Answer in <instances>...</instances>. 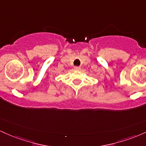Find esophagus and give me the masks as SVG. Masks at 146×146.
Listing matches in <instances>:
<instances>
[{"label":"esophagus","mask_w":146,"mask_h":146,"mask_svg":"<svg viewBox=\"0 0 146 146\" xmlns=\"http://www.w3.org/2000/svg\"><path fill=\"white\" fill-rule=\"evenodd\" d=\"M74 69L75 71H79V70L81 69V68H80V66H74Z\"/></svg>","instance_id":"1"}]
</instances>
